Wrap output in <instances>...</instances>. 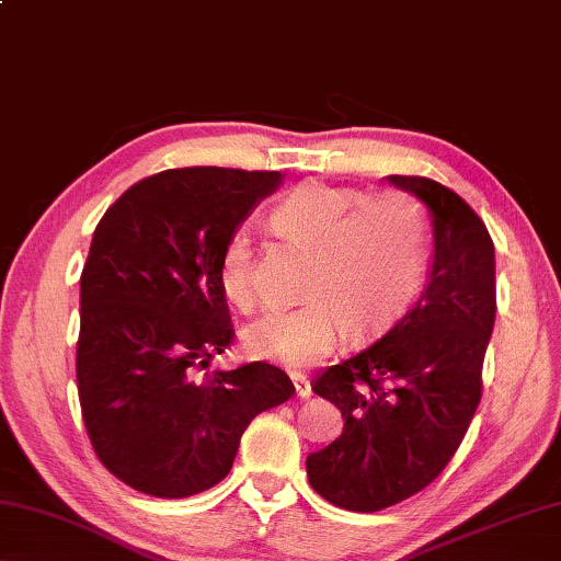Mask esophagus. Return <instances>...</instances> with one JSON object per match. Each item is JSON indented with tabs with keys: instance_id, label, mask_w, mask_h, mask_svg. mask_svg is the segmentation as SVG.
Segmentation results:
<instances>
[{
	"instance_id": "esophagus-1",
	"label": "esophagus",
	"mask_w": 561,
	"mask_h": 561,
	"mask_svg": "<svg viewBox=\"0 0 561 561\" xmlns=\"http://www.w3.org/2000/svg\"><path fill=\"white\" fill-rule=\"evenodd\" d=\"M291 381H295V392L299 399H307L312 394V387H309V379L305 375H291Z\"/></svg>"
}]
</instances>
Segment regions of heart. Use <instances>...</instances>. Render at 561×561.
Returning <instances> with one entry per match:
<instances>
[{
  "label": "heart",
  "instance_id": "1",
  "mask_svg": "<svg viewBox=\"0 0 561 561\" xmlns=\"http://www.w3.org/2000/svg\"><path fill=\"white\" fill-rule=\"evenodd\" d=\"M270 227L309 254L305 301L254 319L242 342L252 357L289 369L327 357L342 332L350 342L385 332L414 305L430 272V219L404 192L367 197L354 186L305 182L272 209ZM217 279L229 305L254 307V252L244 229L221 247Z\"/></svg>",
  "mask_w": 561,
  "mask_h": 561
}]
</instances>
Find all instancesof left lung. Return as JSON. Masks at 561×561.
<instances>
[{"label":"left lung","mask_w":561,"mask_h":561,"mask_svg":"<svg viewBox=\"0 0 561 561\" xmlns=\"http://www.w3.org/2000/svg\"><path fill=\"white\" fill-rule=\"evenodd\" d=\"M389 182L430 209L434 260L414 307L312 381L314 394L342 412L344 430L307 457V477L317 494L350 512L387 510L444 472L482 399L496 314L494 242L477 211L426 176Z\"/></svg>","instance_id":"left-lung-1"}]
</instances>
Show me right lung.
<instances>
[{
  "label": "right lung",
  "mask_w": 561,
  "mask_h": 561,
  "mask_svg": "<svg viewBox=\"0 0 561 561\" xmlns=\"http://www.w3.org/2000/svg\"><path fill=\"white\" fill-rule=\"evenodd\" d=\"M279 172L167 169L104 211L79 279L77 389L94 455L141 494L219 484L256 414L295 385L266 362L207 371L234 342L217 266Z\"/></svg>",
  "instance_id": "obj_1"
}]
</instances>
